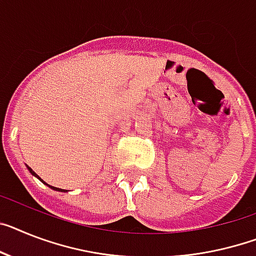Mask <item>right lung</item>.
Wrapping results in <instances>:
<instances>
[{"instance_id": "add662e5", "label": "right lung", "mask_w": 256, "mask_h": 256, "mask_svg": "<svg viewBox=\"0 0 256 256\" xmlns=\"http://www.w3.org/2000/svg\"><path fill=\"white\" fill-rule=\"evenodd\" d=\"M28 169H30V172H31L32 174H34V176H36V173H35V172H34V170H32L31 168H28ZM36 177L38 178V176H36ZM50 188H53V190H58V191H65V190H62V188H53V186H50Z\"/></svg>"}]
</instances>
